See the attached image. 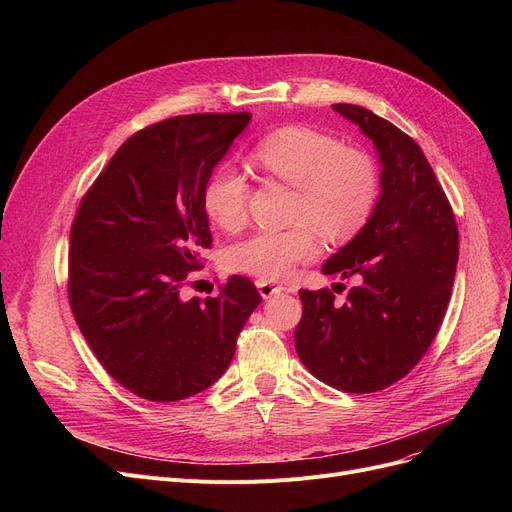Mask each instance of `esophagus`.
<instances>
[{
  "mask_svg": "<svg viewBox=\"0 0 512 512\" xmlns=\"http://www.w3.org/2000/svg\"><path fill=\"white\" fill-rule=\"evenodd\" d=\"M257 290H259V294H261L263 299H272L274 294L282 292L284 288L280 284L272 282V280H257Z\"/></svg>",
  "mask_w": 512,
  "mask_h": 512,
  "instance_id": "obj_1",
  "label": "esophagus"
}]
</instances>
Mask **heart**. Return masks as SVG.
<instances>
[{
	"label": "heart",
	"mask_w": 512,
	"mask_h": 512,
	"mask_svg": "<svg viewBox=\"0 0 512 512\" xmlns=\"http://www.w3.org/2000/svg\"><path fill=\"white\" fill-rule=\"evenodd\" d=\"M257 166L294 186L288 230H257L228 249V265L261 280L284 278L294 265L319 253L317 228L332 238L357 234L371 218L380 197V176L373 159L336 137L309 126H284L267 134L253 151ZM251 186L232 164L215 166L201 193L207 218L234 232L247 222Z\"/></svg>",
	"instance_id": "obj_1"
}]
</instances>
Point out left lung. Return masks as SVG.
<instances>
[{
    "instance_id": "obj_1",
    "label": "left lung",
    "mask_w": 512,
    "mask_h": 512,
    "mask_svg": "<svg viewBox=\"0 0 512 512\" xmlns=\"http://www.w3.org/2000/svg\"><path fill=\"white\" fill-rule=\"evenodd\" d=\"M332 107L378 149L382 195L363 230L321 267L361 284L344 305L330 288L299 290L294 346L317 380L369 394L405 378L432 346L450 301L459 230L442 184L407 132L361 105Z\"/></svg>"
}]
</instances>
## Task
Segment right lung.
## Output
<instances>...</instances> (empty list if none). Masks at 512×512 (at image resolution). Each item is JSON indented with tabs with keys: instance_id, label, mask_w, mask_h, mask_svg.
<instances>
[{
	"instance_id": "obj_1",
	"label": "right lung",
	"mask_w": 512,
	"mask_h": 512,
	"mask_svg": "<svg viewBox=\"0 0 512 512\" xmlns=\"http://www.w3.org/2000/svg\"><path fill=\"white\" fill-rule=\"evenodd\" d=\"M249 120L188 114L134 132L78 203L72 315L103 369L145 400L174 402L218 382L261 303L245 276H230L218 297H180L213 242L203 184Z\"/></svg>"
}]
</instances>
